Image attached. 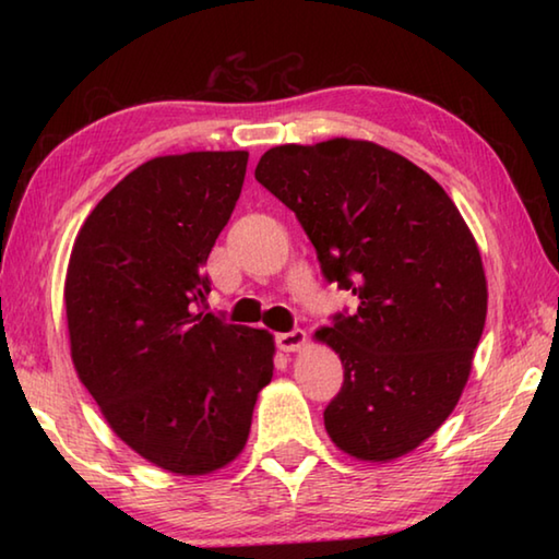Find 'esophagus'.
<instances>
[{
  "instance_id": "1",
  "label": "esophagus",
  "mask_w": 559,
  "mask_h": 559,
  "mask_svg": "<svg viewBox=\"0 0 559 559\" xmlns=\"http://www.w3.org/2000/svg\"><path fill=\"white\" fill-rule=\"evenodd\" d=\"M276 345L283 353H296L302 345H306V330H288V333L276 335Z\"/></svg>"
}]
</instances>
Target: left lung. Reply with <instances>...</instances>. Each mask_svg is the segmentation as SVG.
<instances>
[{
  "mask_svg": "<svg viewBox=\"0 0 559 559\" xmlns=\"http://www.w3.org/2000/svg\"><path fill=\"white\" fill-rule=\"evenodd\" d=\"M257 179L296 214L328 283L359 300L316 333L345 370L330 439L362 461L404 456L468 382L488 310L476 239L437 179L367 140L271 147Z\"/></svg>",
  "mask_w": 559,
  "mask_h": 559,
  "instance_id": "left-lung-1",
  "label": "left lung"
}]
</instances>
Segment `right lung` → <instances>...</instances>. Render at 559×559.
Listing matches in <instances>:
<instances>
[{"instance_id": "add662e5", "label": "right lung", "mask_w": 559, "mask_h": 559, "mask_svg": "<svg viewBox=\"0 0 559 559\" xmlns=\"http://www.w3.org/2000/svg\"><path fill=\"white\" fill-rule=\"evenodd\" d=\"M249 153L155 157L75 236L66 273L71 357L110 429L179 476L239 456L273 377V335L200 306L202 271L241 194Z\"/></svg>"}]
</instances>
